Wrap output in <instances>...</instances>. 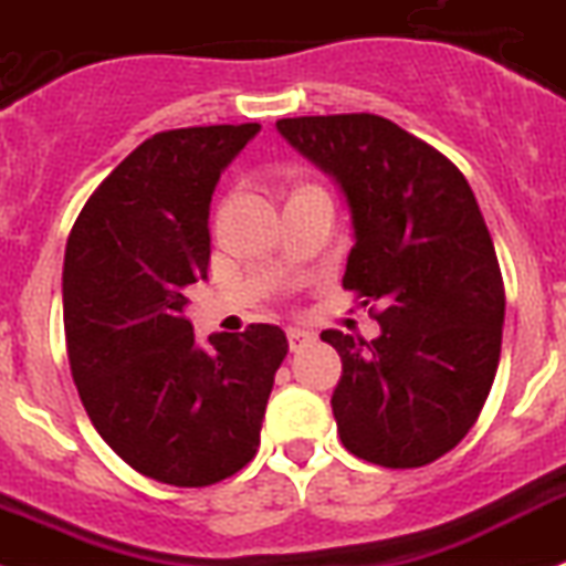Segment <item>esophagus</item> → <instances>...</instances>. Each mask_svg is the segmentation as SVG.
I'll use <instances>...</instances> for the list:
<instances>
[{
    "label": "esophagus",
    "mask_w": 566,
    "mask_h": 566,
    "mask_svg": "<svg viewBox=\"0 0 566 566\" xmlns=\"http://www.w3.org/2000/svg\"><path fill=\"white\" fill-rule=\"evenodd\" d=\"M286 337H289V349H292V352L303 349L306 343L315 340V335H312V332H306V329H289Z\"/></svg>",
    "instance_id": "34e87169"
}]
</instances>
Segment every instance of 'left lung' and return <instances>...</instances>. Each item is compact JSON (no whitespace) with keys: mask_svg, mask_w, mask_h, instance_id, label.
Here are the masks:
<instances>
[{"mask_svg":"<svg viewBox=\"0 0 566 566\" xmlns=\"http://www.w3.org/2000/svg\"><path fill=\"white\" fill-rule=\"evenodd\" d=\"M277 132L346 197L355 245L343 289L380 306L375 340L321 335L343 360L337 434L378 467H427L478 421L501 357L504 280L475 195L392 119L292 117Z\"/></svg>","mask_w":566,"mask_h":566,"instance_id":"8db88e82","label":"left lung"}]
</instances>
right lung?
<instances>
[{
    "label": "right lung",
    "instance_id": "right-lung-1",
    "mask_svg": "<svg viewBox=\"0 0 566 566\" xmlns=\"http://www.w3.org/2000/svg\"><path fill=\"white\" fill-rule=\"evenodd\" d=\"M258 123L154 134L99 182L62 265L71 375L96 432L128 467L174 486H209L260 447L280 326L195 340L182 289L206 280L220 174Z\"/></svg>",
    "mask_w": 566,
    "mask_h": 566
}]
</instances>
